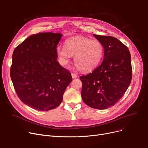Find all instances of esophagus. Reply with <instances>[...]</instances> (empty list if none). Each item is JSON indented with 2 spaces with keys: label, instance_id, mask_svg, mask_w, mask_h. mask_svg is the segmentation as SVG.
Wrapping results in <instances>:
<instances>
[{
  "label": "esophagus",
  "instance_id": "esophagus-1",
  "mask_svg": "<svg viewBox=\"0 0 148 148\" xmlns=\"http://www.w3.org/2000/svg\"><path fill=\"white\" fill-rule=\"evenodd\" d=\"M71 75H72V78L73 79H75V78H77V75L76 74H75L74 73H72Z\"/></svg>",
  "mask_w": 148,
  "mask_h": 148
}]
</instances>
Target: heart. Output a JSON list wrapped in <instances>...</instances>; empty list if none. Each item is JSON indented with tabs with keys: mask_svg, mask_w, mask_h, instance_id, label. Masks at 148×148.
<instances>
[{
	"mask_svg": "<svg viewBox=\"0 0 148 148\" xmlns=\"http://www.w3.org/2000/svg\"><path fill=\"white\" fill-rule=\"evenodd\" d=\"M56 54L60 63L66 65L74 56V62L82 72L88 73L96 68L102 61L104 54L103 44L98 40L76 36L65 41L64 47L58 46Z\"/></svg>",
	"mask_w": 148,
	"mask_h": 148,
	"instance_id": "obj_1",
	"label": "heart"
}]
</instances>
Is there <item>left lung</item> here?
Masks as SVG:
<instances>
[{
	"mask_svg": "<svg viewBox=\"0 0 148 148\" xmlns=\"http://www.w3.org/2000/svg\"><path fill=\"white\" fill-rule=\"evenodd\" d=\"M103 44L104 59L91 73L80 77L82 98L88 106L104 110L122 98L131 83V54L126 45L110 36L94 35Z\"/></svg>",
	"mask_w": 148,
	"mask_h": 148,
	"instance_id": "8db88e82",
	"label": "left lung"
}]
</instances>
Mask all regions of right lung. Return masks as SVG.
<instances>
[{"mask_svg": "<svg viewBox=\"0 0 148 148\" xmlns=\"http://www.w3.org/2000/svg\"><path fill=\"white\" fill-rule=\"evenodd\" d=\"M62 35L39 33L29 36L14 50L10 75L21 101L39 111L61 103L72 81L71 74L57 61V45Z\"/></svg>", "mask_w": 148, "mask_h": 148, "instance_id": "right-lung-1", "label": "right lung"}]
</instances>
